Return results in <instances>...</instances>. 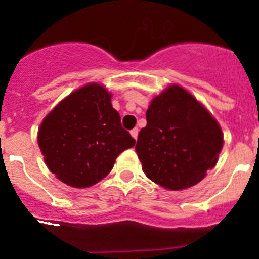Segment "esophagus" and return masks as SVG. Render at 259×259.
I'll list each match as a JSON object with an SVG mask.
<instances>
[{"mask_svg": "<svg viewBox=\"0 0 259 259\" xmlns=\"http://www.w3.org/2000/svg\"><path fill=\"white\" fill-rule=\"evenodd\" d=\"M137 135H139V130H137V128H134V130H131V136L134 137L135 140H137Z\"/></svg>", "mask_w": 259, "mask_h": 259, "instance_id": "esophagus-1", "label": "esophagus"}]
</instances>
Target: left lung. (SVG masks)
Listing matches in <instances>:
<instances>
[{"instance_id":"obj_1","label":"left lung","mask_w":259,"mask_h":259,"mask_svg":"<svg viewBox=\"0 0 259 259\" xmlns=\"http://www.w3.org/2000/svg\"><path fill=\"white\" fill-rule=\"evenodd\" d=\"M223 134L218 122L189 92L171 85L146 110L136 153L146 176L170 191L193 187L218 162Z\"/></svg>"}]
</instances>
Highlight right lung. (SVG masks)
I'll use <instances>...</instances> for the list:
<instances>
[{
	"label": "right lung",
	"mask_w": 259,
	"mask_h": 259,
	"mask_svg": "<svg viewBox=\"0 0 259 259\" xmlns=\"http://www.w3.org/2000/svg\"><path fill=\"white\" fill-rule=\"evenodd\" d=\"M37 141L48 168L74 188L104 179L116 157L135 145L111 105V95L96 83L62 100L41 123Z\"/></svg>",
	"instance_id": "obj_1"
}]
</instances>
